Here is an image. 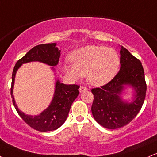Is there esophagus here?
Listing matches in <instances>:
<instances>
[{"mask_svg": "<svg viewBox=\"0 0 157 157\" xmlns=\"http://www.w3.org/2000/svg\"><path fill=\"white\" fill-rule=\"evenodd\" d=\"M80 93H82V92L83 91H86V90H88V88H86V87H83V86H80Z\"/></svg>", "mask_w": 157, "mask_h": 157, "instance_id": "34e87169", "label": "esophagus"}]
</instances>
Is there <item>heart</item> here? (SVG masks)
<instances>
[{
    "mask_svg": "<svg viewBox=\"0 0 157 157\" xmlns=\"http://www.w3.org/2000/svg\"><path fill=\"white\" fill-rule=\"evenodd\" d=\"M71 64H63L62 70L74 80L87 75L94 86L108 83L118 72V54L113 49L99 45H88L75 50L69 56Z\"/></svg>",
    "mask_w": 157,
    "mask_h": 157,
    "instance_id": "1",
    "label": "heart"
}]
</instances>
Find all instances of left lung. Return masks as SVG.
<instances>
[{
	"instance_id": "left-lung-1",
	"label": "left lung",
	"mask_w": 157,
	"mask_h": 157,
	"mask_svg": "<svg viewBox=\"0 0 157 157\" xmlns=\"http://www.w3.org/2000/svg\"><path fill=\"white\" fill-rule=\"evenodd\" d=\"M120 54L121 68L118 74L108 83L91 90L94 94L91 112L94 119L109 129H118L131 122L140 110L146 94L140 60L123 46ZM125 85L132 86L136 92L130 103L124 102L120 97Z\"/></svg>"
}]
</instances>
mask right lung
<instances>
[{"mask_svg": "<svg viewBox=\"0 0 157 157\" xmlns=\"http://www.w3.org/2000/svg\"><path fill=\"white\" fill-rule=\"evenodd\" d=\"M60 56V50L56 47V43L39 44L30 50L22 58L15 64L12 72L11 95L13 105L18 113L28 126L39 132L53 131L58 129L67 120L73 101L80 94L77 85H66L60 83L59 80L56 82L53 98L50 105L43 112L37 116L25 115L18 109L13 96V87L14 84L17 71L22 64L32 61H39L55 67L58 63ZM54 70V68L52 67Z\"/></svg>", "mask_w": 157, "mask_h": 157, "instance_id": "add662e5", "label": "right lung"}]
</instances>
